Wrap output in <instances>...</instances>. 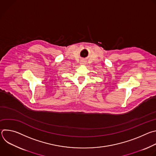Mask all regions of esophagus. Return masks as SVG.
<instances>
[{
    "mask_svg": "<svg viewBox=\"0 0 156 156\" xmlns=\"http://www.w3.org/2000/svg\"><path fill=\"white\" fill-rule=\"evenodd\" d=\"M81 64H84V63H85V61H84V60H82V61L81 62Z\"/></svg>",
    "mask_w": 156,
    "mask_h": 156,
    "instance_id": "1",
    "label": "esophagus"
}]
</instances>
